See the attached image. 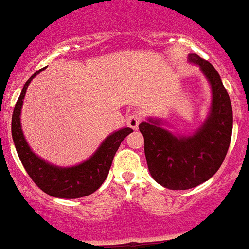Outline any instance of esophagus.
Instances as JSON below:
<instances>
[{"label": "esophagus", "instance_id": "esophagus-1", "mask_svg": "<svg viewBox=\"0 0 249 249\" xmlns=\"http://www.w3.org/2000/svg\"><path fill=\"white\" fill-rule=\"evenodd\" d=\"M141 120H142V114L139 111H133L131 114H129L128 118H126V123H128V125L131 129H134V130H137L138 129V125H139Z\"/></svg>", "mask_w": 249, "mask_h": 249}]
</instances>
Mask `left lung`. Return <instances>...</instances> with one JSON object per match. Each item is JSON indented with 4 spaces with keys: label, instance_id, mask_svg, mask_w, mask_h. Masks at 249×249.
<instances>
[{
    "label": "left lung",
    "instance_id": "obj_1",
    "mask_svg": "<svg viewBox=\"0 0 249 249\" xmlns=\"http://www.w3.org/2000/svg\"><path fill=\"white\" fill-rule=\"evenodd\" d=\"M189 62L200 67L212 86V107L201 128L179 137L162 128L160 120L139 124L150 175L170 190L192 189L214 176L227 156L233 130L231 99L219 73L197 54H190Z\"/></svg>",
    "mask_w": 249,
    "mask_h": 249
}]
</instances>
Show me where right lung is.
Returning a JSON list of instances; mask_svg holds the SVG:
<instances>
[{
    "label": "right lung",
    "instance_id": "1",
    "mask_svg": "<svg viewBox=\"0 0 249 249\" xmlns=\"http://www.w3.org/2000/svg\"><path fill=\"white\" fill-rule=\"evenodd\" d=\"M41 71L35 72L24 85L21 95L18 97L12 114L11 133L18 158L35 185L45 194L60 199H77L91 195L104 183L111 167L112 160L121 142L133 131L130 128H123L108 135L105 141L83 163L73 167H57L48 163L36 156L30 149L25 141L21 130L20 114H21L22 100L31 79Z\"/></svg>",
    "mask_w": 249,
    "mask_h": 249
}]
</instances>
